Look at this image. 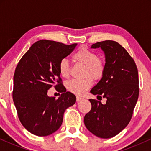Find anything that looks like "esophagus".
I'll return each instance as SVG.
<instances>
[{
	"label": "esophagus",
	"instance_id": "esophagus-1",
	"mask_svg": "<svg viewBox=\"0 0 151 151\" xmlns=\"http://www.w3.org/2000/svg\"><path fill=\"white\" fill-rule=\"evenodd\" d=\"M82 99H83V98L81 97V96H77V101H80L81 100H82Z\"/></svg>",
	"mask_w": 151,
	"mask_h": 151
}]
</instances>
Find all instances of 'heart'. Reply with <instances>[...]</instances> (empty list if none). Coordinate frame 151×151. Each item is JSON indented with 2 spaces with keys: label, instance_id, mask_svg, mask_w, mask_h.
Here are the masks:
<instances>
[{
  "label": "heart",
  "instance_id": "obj_1",
  "mask_svg": "<svg viewBox=\"0 0 151 151\" xmlns=\"http://www.w3.org/2000/svg\"><path fill=\"white\" fill-rule=\"evenodd\" d=\"M74 60L81 65L85 66V76H91L94 79H100L104 72V62L98 58L96 53L86 47H81L74 54ZM59 71L62 77L67 78L70 75V63L67 59H62L59 64ZM93 80L87 77L82 80L72 79L68 81L67 87L71 92L77 95L83 93L91 87Z\"/></svg>",
  "mask_w": 151,
  "mask_h": 151
}]
</instances>
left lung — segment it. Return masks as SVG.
Returning <instances> with one entry per match:
<instances>
[{
	"mask_svg": "<svg viewBox=\"0 0 151 151\" xmlns=\"http://www.w3.org/2000/svg\"><path fill=\"white\" fill-rule=\"evenodd\" d=\"M105 55L102 78L90 92L106 99V103L89 99L91 109L85 115L84 124L91 133L101 138L116 136L127 126L139 93L138 73L134 60L117 42L106 40L93 44Z\"/></svg>",
	"mask_w": 151,
	"mask_h": 151,
	"instance_id": "1",
	"label": "left lung"
}]
</instances>
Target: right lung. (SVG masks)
Segmentation results:
<instances>
[{"mask_svg":"<svg viewBox=\"0 0 151 151\" xmlns=\"http://www.w3.org/2000/svg\"><path fill=\"white\" fill-rule=\"evenodd\" d=\"M77 45L41 40L30 47L17 65L13 102L22 126L35 136H47L58 131L65 110L75 104V95L67 91L61 83L59 64ZM56 83L62 94L55 100L48 96L47 91Z\"/></svg>","mask_w":151,"mask_h":151,"instance_id":"add662e5","label":"right lung"}]
</instances>
